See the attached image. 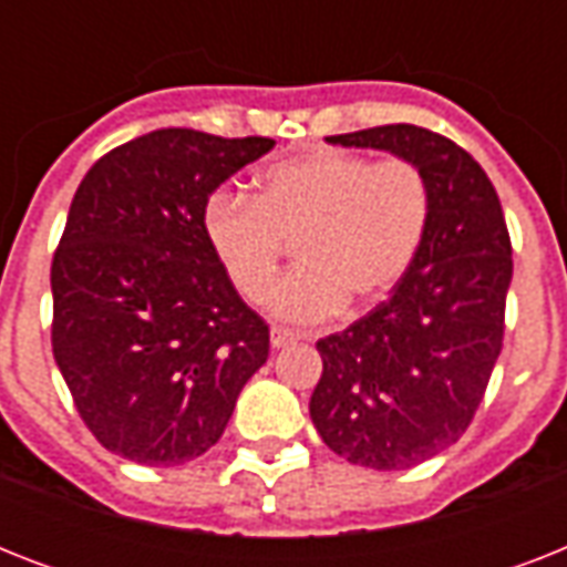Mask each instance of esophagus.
Masks as SVG:
<instances>
[{
    "label": "esophagus",
    "mask_w": 567,
    "mask_h": 567,
    "mask_svg": "<svg viewBox=\"0 0 567 567\" xmlns=\"http://www.w3.org/2000/svg\"><path fill=\"white\" fill-rule=\"evenodd\" d=\"M293 341H297V336H293L291 329H279V327L270 329V344H274L276 350H282V347L293 344Z\"/></svg>",
    "instance_id": "34e87169"
}]
</instances>
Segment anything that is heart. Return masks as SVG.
<instances>
[{"label":"heart","mask_w":567,"mask_h":567,"mask_svg":"<svg viewBox=\"0 0 567 567\" xmlns=\"http://www.w3.org/2000/svg\"><path fill=\"white\" fill-rule=\"evenodd\" d=\"M430 217L432 190L417 164L323 150L265 167L252 199L214 190L203 205V238L247 302L267 300L284 240L297 239L301 267L272 287L270 315L309 327L394 291Z\"/></svg>","instance_id":"b5f03b06"}]
</instances>
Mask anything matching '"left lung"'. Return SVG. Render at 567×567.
Listing matches in <instances>:
<instances>
[{
    "instance_id": "8db88e82",
    "label": "left lung",
    "mask_w": 567,
    "mask_h": 567,
    "mask_svg": "<svg viewBox=\"0 0 567 567\" xmlns=\"http://www.w3.org/2000/svg\"><path fill=\"white\" fill-rule=\"evenodd\" d=\"M421 167L432 190L423 247L385 302L320 338L323 373L309 403L332 453L405 471L462 439L503 347L512 244L485 171L430 128L377 126L327 137Z\"/></svg>"
}]
</instances>
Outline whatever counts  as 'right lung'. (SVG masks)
Returning a JSON list of instances; mask_svg holds the SVG:
<instances>
[{"instance_id":"1","label":"right lung","mask_w":567,"mask_h":567,"mask_svg":"<svg viewBox=\"0 0 567 567\" xmlns=\"http://www.w3.org/2000/svg\"><path fill=\"white\" fill-rule=\"evenodd\" d=\"M270 137L158 128L111 150L52 258V353L102 447L137 465L203 456L267 362V323L203 238V205Z\"/></svg>"}]
</instances>
